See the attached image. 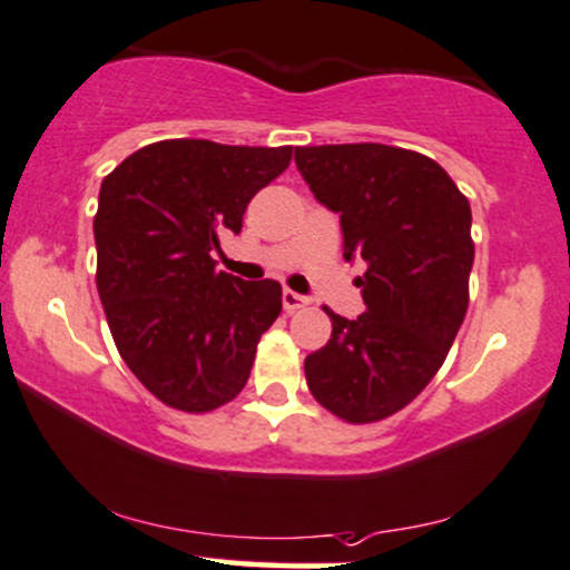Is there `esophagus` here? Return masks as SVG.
I'll list each match as a JSON object with an SVG mask.
<instances>
[{
  "instance_id": "obj_1",
  "label": "esophagus",
  "mask_w": 570,
  "mask_h": 570,
  "mask_svg": "<svg viewBox=\"0 0 570 570\" xmlns=\"http://www.w3.org/2000/svg\"><path fill=\"white\" fill-rule=\"evenodd\" d=\"M281 303H284L286 313H297V311H303V307L311 305V299L303 297V294L292 292V289H284V294H281Z\"/></svg>"
}]
</instances>
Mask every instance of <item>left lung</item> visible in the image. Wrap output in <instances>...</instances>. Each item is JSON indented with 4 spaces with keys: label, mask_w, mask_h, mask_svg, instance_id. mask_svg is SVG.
<instances>
[{
    "label": "left lung",
    "mask_w": 570,
    "mask_h": 570,
    "mask_svg": "<svg viewBox=\"0 0 570 570\" xmlns=\"http://www.w3.org/2000/svg\"><path fill=\"white\" fill-rule=\"evenodd\" d=\"M294 161L340 215L347 263H366V311L326 307L332 340L305 358L307 387L340 420L380 422L428 387L468 313L470 202L416 150L347 142L294 148Z\"/></svg>",
    "instance_id": "obj_1"
}]
</instances>
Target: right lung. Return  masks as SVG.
<instances>
[{
	"label": "right lung",
	"mask_w": 570,
	"mask_h": 570,
	"mask_svg": "<svg viewBox=\"0 0 570 570\" xmlns=\"http://www.w3.org/2000/svg\"><path fill=\"white\" fill-rule=\"evenodd\" d=\"M292 146L161 140L100 185L98 294L114 342L167 406L204 414L242 393L257 342L281 313V284L217 271L225 230L289 167Z\"/></svg>",
	"instance_id": "right-lung-1"
}]
</instances>
